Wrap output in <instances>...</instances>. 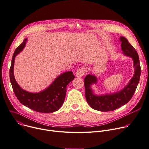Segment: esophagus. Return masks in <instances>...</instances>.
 Instances as JSON below:
<instances>
[{"label": "esophagus", "mask_w": 149, "mask_h": 149, "mask_svg": "<svg viewBox=\"0 0 149 149\" xmlns=\"http://www.w3.org/2000/svg\"><path fill=\"white\" fill-rule=\"evenodd\" d=\"M87 71V69L85 67H82L80 68L79 69H78L76 72V77L78 78H81L84 75L86 72Z\"/></svg>", "instance_id": "esophagus-1"}]
</instances>
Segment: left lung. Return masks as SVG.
Masks as SVG:
<instances>
[{"label": "left lung", "mask_w": 149, "mask_h": 149, "mask_svg": "<svg viewBox=\"0 0 149 149\" xmlns=\"http://www.w3.org/2000/svg\"><path fill=\"white\" fill-rule=\"evenodd\" d=\"M119 41L121 43L122 53L124 56L131 58L133 61L134 75L127 85L123 89L115 93H106L101 95H96L91 87L93 84L97 83V77L94 74L86 75L84 78L86 98L88 104L93 109L108 112L115 110L125 105L132 97L139 83L141 68L138 53L133 46L129 43L126 38L120 37Z\"/></svg>", "instance_id": "obj_1"}]
</instances>
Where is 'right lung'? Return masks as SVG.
Segmentation results:
<instances>
[{
  "mask_svg": "<svg viewBox=\"0 0 149 149\" xmlns=\"http://www.w3.org/2000/svg\"><path fill=\"white\" fill-rule=\"evenodd\" d=\"M27 40V38L24 40L12 56L9 77L13 90L19 101L30 109L46 113L56 112L62 106L66 96V86L74 79L75 76L72 71L65 72L58 76L46 88L38 93H31L22 89L16 81L13 67L15 57L22 51Z\"/></svg>",
  "mask_w": 149,
  "mask_h": 149,
  "instance_id": "add662e5",
  "label": "right lung"
}]
</instances>
